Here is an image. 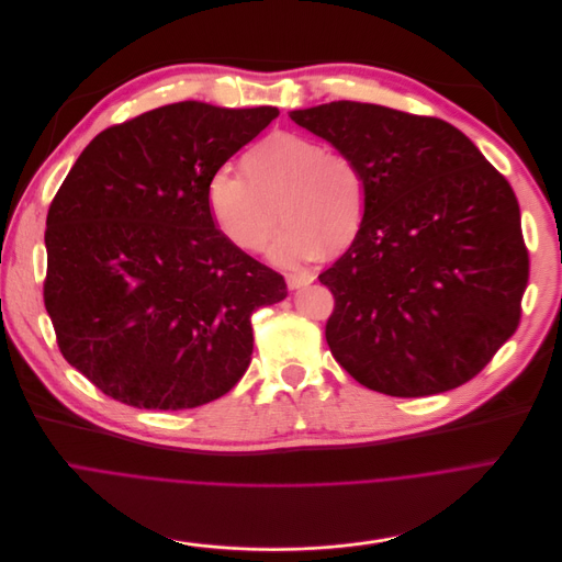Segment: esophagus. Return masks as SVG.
Masks as SVG:
<instances>
[{
  "instance_id": "esophagus-1",
  "label": "esophagus",
  "mask_w": 562,
  "mask_h": 562,
  "mask_svg": "<svg viewBox=\"0 0 562 562\" xmlns=\"http://www.w3.org/2000/svg\"><path fill=\"white\" fill-rule=\"evenodd\" d=\"M316 277L312 272H290L285 274V281H288V288L296 290V288H303V285H310Z\"/></svg>"
}]
</instances>
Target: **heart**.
I'll return each mask as SVG.
<instances>
[{
	"instance_id": "b5f03b06",
	"label": "heart",
	"mask_w": 562,
	"mask_h": 562,
	"mask_svg": "<svg viewBox=\"0 0 562 562\" xmlns=\"http://www.w3.org/2000/svg\"><path fill=\"white\" fill-rule=\"evenodd\" d=\"M244 172L221 166L205 188L218 233L246 252L270 248L279 266H296L323 248H348L368 214L370 188L363 166L346 150L325 148L299 133H272L244 157Z\"/></svg>"
}]
</instances>
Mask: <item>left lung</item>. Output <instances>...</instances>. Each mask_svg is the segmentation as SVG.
Segmentation results:
<instances>
[{
  "label": "left lung",
  "mask_w": 562,
  "mask_h": 562,
  "mask_svg": "<svg viewBox=\"0 0 562 562\" xmlns=\"http://www.w3.org/2000/svg\"><path fill=\"white\" fill-rule=\"evenodd\" d=\"M290 120L366 170L363 226L318 281L331 357L401 398L472 381L520 323L529 252L509 181L452 124L359 101Z\"/></svg>",
  "instance_id": "left-lung-1"
}]
</instances>
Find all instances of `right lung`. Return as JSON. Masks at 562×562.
<instances>
[{
  "label": "right lung",
  "mask_w": 562,
  "mask_h": 562,
  "mask_svg": "<svg viewBox=\"0 0 562 562\" xmlns=\"http://www.w3.org/2000/svg\"><path fill=\"white\" fill-rule=\"evenodd\" d=\"M277 117L179 101L105 128L70 168L46 216L44 305L64 359L105 396L175 412L246 374L250 316L288 288L214 228L205 188Z\"/></svg>",
  "instance_id": "add662e5"
}]
</instances>
